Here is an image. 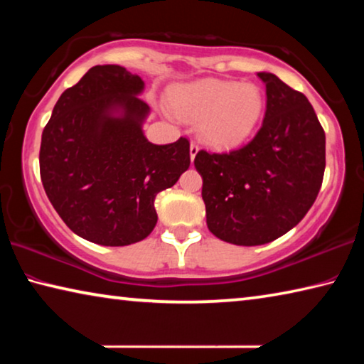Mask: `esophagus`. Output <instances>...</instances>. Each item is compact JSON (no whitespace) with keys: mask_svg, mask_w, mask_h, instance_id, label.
I'll list each match as a JSON object with an SVG mask.
<instances>
[{"mask_svg":"<svg viewBox=\"0 0 364 364\" xmlns=\"http://www.w3.org/2000/svg\"><path fill=\"white\" fill-rule=\"evenodd\" d=\"M199 152V146H197V143H194V141H191V146H189V154H191V160H194L196 154Z\"/></svg>","mask_w":364,"mask_h":364,"instance_id":"obj_1","label":"esophagus"}]
</instances>
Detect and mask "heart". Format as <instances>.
Segmentation results:
<instances>
[{
	"label": "heart",
	"mask_w": 364,
	"mask_h": 364,
	"mask_svg": "<svg viewBox=\"0 0 364 364\" xmlns=\"http://www.w3.org/2000/svg\"><path fill=\"white\" fill-rule=\"evenodd\" d=\"M178 115L199 120L200 134L208 144L231 147L254 132L263 114V95L255 85L202 80L171 91Z\"/></svg>",
	"instance_id": "heart-1"
}]
</instances>
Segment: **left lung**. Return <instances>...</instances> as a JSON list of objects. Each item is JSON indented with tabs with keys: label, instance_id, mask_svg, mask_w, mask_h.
<instances>
[{
	"label": "left lung",
	"instance_id": "left-lung-1",
	"mask_svg": "<svg viewBox=\"0 0 364 364\" xmlns=\"http://www.w3.org/2000/svg\"><path fill=\"white\" fill-rule=\"evenodd\" d=\"M260 130L230 152L200 149L207 226L221 241L268 244L291 231L315 204L326 167V134L306 96L273 73Z\"/></svg>",
	"mask_w": 364,
	"mask_h": 364
}]
</instances>
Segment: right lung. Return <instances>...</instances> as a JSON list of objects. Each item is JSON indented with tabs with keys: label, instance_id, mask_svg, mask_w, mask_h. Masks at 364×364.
Wrapping results in <instances>:
<instances>
[{
	"label": "right lung",
	"instance_id": "right-lung-1",
	"mask_svg": "<svg viewBox=\"0 0 364 364\" xmlns=\"http://www.w3.org/2000/svg\"><path fill=\"white\" fill-rule=\"evenodd\" d=\"M143 88L125 67H91L60 95L43 130V188L64 223L90 242L143 241L157 223L156 196L189 168L188 138L164 146L144 138ZM114 107L122 117L109 114Z\"/></svg>",
	"mask_w": 364,
	"mask_h": 364
}]
</instances>
